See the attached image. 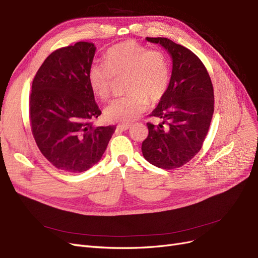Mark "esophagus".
I'll list each match as a JSON object with an SVG mask.
<instances>
[{"label": "esophagus", "mask_w": 258, "mask_h": 258, "mask_svg": "<svg viewBox=\"0 0 258 258\" xmlns=\"http://www.w3.org/2000/svg\"><path fill=\"white\" fill-rule=\"evenodd\" d=\"M130 124H119L118 125V130H120V131H126V130H128L130 128Z\"/></svg>", "instance_id": "esophagus-1"}]
</instances>
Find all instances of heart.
<instances>
[{
  "label": "heart",
  "instance_id": "obj_1",
  "mask_svg": "<svg viewBox=\"0 0 258 258\" xmlns=\"http://www.w3.org/2000/svg\"><path fill=\"white\" fill-rule=\"evenodd\" d=\"M123 77L128 94L106 107L108 121L131 122L147 109L149 101H162L170 82L168 57L161 49L127 40L111 47L105 54V63L94 62L89 70L91 89L102 101L111 96L115 78Z\"/></svg>",
  "mask_w": 258,
  "mask_h": 258
}]
</instances>
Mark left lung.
I'll return each mask as SVG.
<instances>
[{
	"label": "left lung",
	"instance_id": "left-lung-1",
	"mask_svg": "<svg viewBox=\"0 0 258 258\" xmlns=\"http://www.w3.org/2000/svg\"><path fill=\"white\" fill-rule=\"evenodd\" d=\"M161 44L172 59L169 88L149 117V135L143 141L145 159L163 169L179 168L201 150L214 111L211 78L201 59L189 49L165 37H147Z\"/></svg>",
	"mask_w": 258,
	"mask_h": 258
}]
</instances>
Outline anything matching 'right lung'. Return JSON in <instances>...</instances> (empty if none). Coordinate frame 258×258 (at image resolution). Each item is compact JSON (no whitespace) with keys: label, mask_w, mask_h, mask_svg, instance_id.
Masks as SVG:
<instances>
[{"label":"right lung","mask_w":258,"mask_h":258,"mask_svg":"<svg viewBox=\"0 0 258 258\" xmlns=\"http://www.w3.org/2000/svg\"><path fill=\"white\" fill-rule=\"evenodd\" d=\"M95 47L87 41L56 49L40 65L29 98L35 143L55 168L82 172L104 154L115 126L93 125L102 111L89 82Z\"/></svg>","instance_id":"1"}]
</instances>
